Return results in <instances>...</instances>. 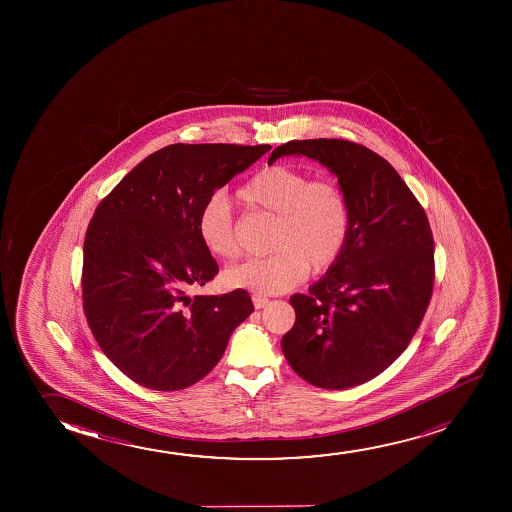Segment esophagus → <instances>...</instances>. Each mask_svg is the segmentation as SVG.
<instances>
[{"mask_svg":"<svg viewBox=\"0 0 512 512\" xmlns=\"http://www.w3.org/2000/svg\"><path fill=\"white\" fill-rule=\"evenodd\" d=\"M252 301L253 306L257 309L266 308L267 304H269V299H267L266 295L262 294H253Z\"/></svg>","mask_w":512,"mask_h":512,"instance_id":"esophagus-1","label":"esophagus"}]
</instances>
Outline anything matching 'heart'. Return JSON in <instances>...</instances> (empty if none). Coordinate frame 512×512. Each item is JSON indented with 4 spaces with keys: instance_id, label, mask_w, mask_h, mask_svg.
<instances>
[{
    "instance_id": "heart-1",
    "label": "heart",
    "mask_w": 512,
    "mask_h": 512,
    "mask_svg": "<svg viewBox=\"0 0 512 512\" xmlns=\"http://www.w3.org/2000/svg\"><path fill=\"white\" fill-rule=\"evenodd\" d=\"M236 197L248 210L274 217V252L229 269L227 285L255 294H281L299 285L309 269L325 273L341 259L350 239L351 208L334 180H311L302 169L271 164L250 176ZM196 229L213 257L232 260L241 252L231 206L222 197H210L201 206Z\"/></svg>"
}]
</instances>
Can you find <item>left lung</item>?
Listing matches in <instances>:
<instances>
[{"label": "left lung", "instance_id": "8db88e82", "mask_svg": "<svg viewBox=\"0 0 512 512\" xmlns=\"http://www.w3.org/2000/svg\"><path fill=\"white\" fill-rule=\"evenodd\" d=\"M306 155L337 175L351 208L341 259L290 304L281 339L288 364L318 388L344 390L388 369L411 343L434 290V236L427 213L392 164L353 141H288L281 155Z\"/></svg>", "mask_w": 512, "mask_h": 512}]
</instances>
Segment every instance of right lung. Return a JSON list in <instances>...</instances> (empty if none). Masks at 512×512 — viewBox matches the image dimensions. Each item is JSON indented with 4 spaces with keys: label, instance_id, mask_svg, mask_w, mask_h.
I'll return each instance as SVG.
<instances>
[{
    "label": "right lung",
    "instance_id": "right-lung-1",
    "mask_svg": "<svg viewBox=\"0 0 512 512\" xmlns=\"http://www.w3.org/2000/svg\"><path fill=\"white\" fill-rule=\"evenodd\" d=\"M269 145L175 143L129 171L98 204L84 239L82 301L99 348L134 383L175 392L218 364L253 313L238 288L194 295L218 274L196 229L215 190Z\"/></svg>",
    "mask_w": 512,
    "mask_h": 512
}]
</instances>
